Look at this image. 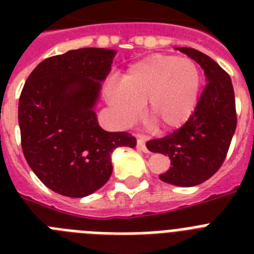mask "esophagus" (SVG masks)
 <instances>
[{
	"label": "esophagus",
	"instance_id": "1",
	"mask_svg": "<svg viewBox=\"0 0 254 254\" xmlns=\"http://www.w3.org/2000/svg\"><path fill=\"white\" fill-rule=\"evenodd\" d=\"M137 149L143 151V153H147V147L146 145H145V139H143L142 137H138V138H137Z\"/></svg>",
	"mask_w": 254,
	"mask_h": 254
}]
</instances>
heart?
<instances>
[{
    "label": "heart",
    "mask_w": 254,
    "mask_h": 254,
    "mask_svg": "<svg viewBox=\"0 0 254 254\" xmlns=\"http://www.w3.org/2000/svg\"><path fill=\"white\" fill-rule=\"evenodd\" d=\"M201 79L200 67L192 59L153 54L129 65L121 83L109 81L105 99L121 125L137 121L146 103L147 117L161 130H174L195 111Z\"/></svg>",
    "instance_id": "b5f03b06"
}]
</instances>
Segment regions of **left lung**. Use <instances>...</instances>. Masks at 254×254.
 <instances>
[{"label":"left lung","mask_w":254,"mask_h":254,"mask_svg":"<svg viewBox=\"0 0 254 254\" xmlns=\"http://www.w3.org/2000/svg\"><path fill=\"white\" fill-rule=\"evenodd\" d=\"M177 50L200 65L207 85L187 123L163 138L150 139L146 147L171 161L161 181L192 187L209 179L224 162L236 130V104L231 77L216 62L195 49Z\"/></svg>","instance_id":"obj_1"}]
</instances>
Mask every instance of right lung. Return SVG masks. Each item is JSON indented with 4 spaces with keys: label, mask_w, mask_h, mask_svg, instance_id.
Masks as SVG:
<instances>
[{
    "label": "right lung",
    "mask_w": 254,
    "mask_h": 254,
    "mask_svg": "<svg viewBox=\"0 0 254 254\" xmlns=\"http://www.w3.org/2000/svg\"><path fill=\"white\" fill-rule=\"evenodd\" d=\"M111 49L71 50L45 59L30 73L18 104L22 150L46 187L84 197L112 175V153L137 141L125 131H105L95 108L112 69Z\"/></svg>",
    "instance_id": "right-lung-1"
}]
</instances>
